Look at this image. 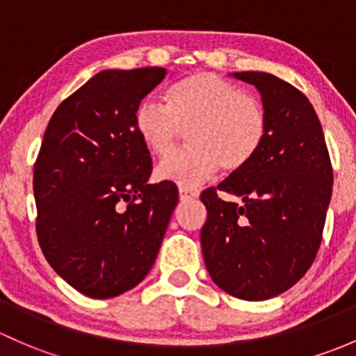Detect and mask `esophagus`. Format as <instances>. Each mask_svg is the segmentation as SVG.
<instances>
[{"label": "esophagus", "mask_w": 356, "mask_h": 356, "mask_svg": "<svg viewBox=\"0 0 356 356\" xmlns=\"http://www.w3.org/2000/svg\"><path fill=\"white\" fill-rule=\"evenodd\" d=\"M179 199L181 200H192V199H197L199 197V192L197 190H192V188H185V186H179Z\"/></svg>", "instance_id": "1"}]
</instances>
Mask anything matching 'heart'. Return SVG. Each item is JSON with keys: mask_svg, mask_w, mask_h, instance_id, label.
<instances>
[{"mask_svg": "<svg viewBox=\"0 0 356 356\" xmlns=\"http://www.w3.org/2000/svg\"><path fill=\"white\" fill-rule=\"evenodd\" d=\"M135 130L156 157H165L182 131H189L193 147L170 153L157 175L192 188L221 168L229 173L240 171L257 156L267 135V113L257 97L236 83L199 72L170 87L166 106L142 102L135 111Z\"/></svg>", "mask_w": 356, "mask_h": 356, "instance_id": "1", "label": "heart"}]
</instances>
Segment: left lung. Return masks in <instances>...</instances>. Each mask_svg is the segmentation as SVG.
I'll return each instance as SVG.
<instances>
[{"mask_svg": "<svg viewBox=\"0 0 356 356\" xmlns=\"http://www.w3.org/2000/svg\"><path fill=\"white\" fill-rule=\"evenodd\" d=\"M267 113L257 156L218 188L200 195L207 219L200 245L222 291L259 302L281 295L310 269L332 195V166L314 106L298 89L266 72H238ZM218 191L238 196L226 203Z\"/></svg>", "mask_w": 356, "mask_h": 356, "instance_id": "8db88e82", "label": "left lung"}]
</instances>
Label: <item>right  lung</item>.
<instances>
[{
  "mask_svg": "<svg viewBox=\"0 0 356 356\" xmlns=\"http://www.w3.org/2000/svg\"><path fill=\"white\" fill-rule=\"evenodd\" d=\"M159 67L104 70L65 99L34 164L38 238L49 266L90 298H113L151 270L178 204L173 181L149 185L152 159L135 130Z\"/></svg>",
  "mask_w": 356,
  "mask_h": 356,
  "instance_id": "obj_1",
  "label": "right lung"
}]
</instances>
